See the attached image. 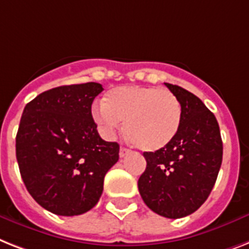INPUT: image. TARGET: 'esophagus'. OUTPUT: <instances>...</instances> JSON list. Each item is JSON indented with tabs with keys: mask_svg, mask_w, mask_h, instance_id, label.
<instances>
[{
	"mask_svg": "<svg viewBox=\"0 0 249 249\" xmlns=\"http://www.w3.org/2000/svg\"><path fill=\"white\" fill-rule=\"evenodd\" d=\"M129 153H130V149L125 148V147H120V152H119V155H120V157L128 156Z\"/></svg>",
	"mask_w": 249,
	"mask_h": 249,
	"instance_id": "34e87169",
	"label": "esophagus"
}]
</instances>
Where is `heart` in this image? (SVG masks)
<instances>
[{
    "mask_svg": "<svg viewBox=\"0 0 249 249\" xmlns=\"http://www.w3.org/2000/svg\"><path fill=\"white\" fill-rule=\"evenodd\" d=\"M93 118L101 129L112 134L125 121L126 138L141 151L165 148L179 133L180 101L159 87L121 86L105 94L104 105L93 107Z\"/></svg>",
    "mask_w": 249,
    "mask_h": 249,
    "instance_id": "obj_1",
    "label": "heart"
}]
</instances>
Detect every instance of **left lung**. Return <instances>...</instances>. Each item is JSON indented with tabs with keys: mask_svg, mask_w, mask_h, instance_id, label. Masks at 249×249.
<instances>
[{
	"mask_svg": "<svg viewBox=\"0 0 249 249\" xmlns=\"http://www.w3.org/2000/svg\"><path fill=\"white\" fill-rule=\"evenodd\" d=\"M165 86L180 101V129L165 148L143 153L147 167L138 189L153 212L180 219L197 211L211 193L223 161V141L215 115L197 96Z\"/></svg>",
	"mask_w": 249,
	"mask_h": 249,
	"instance_id": "1",
	"label": "left lung"
}]
</instances>
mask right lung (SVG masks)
I'll return each mask as SVG.
<instances>
[{"label":"right lung","instance_id":"add662e5","mask_svg":"<svg viewBox=\"0 0 249 249\" xmlns=\"http://www.w3.org/2000/svg\"><path fill=\"white\" fill-rule=\"evenodd\" d=\"M98 83L71 84L38 94L26 105L16 134V160L29 195L47 211L82 215L97 205L119 144L97 131L92 104Z\"/></svg>","mask_w":249,"mask_h":249}]
</instances>
